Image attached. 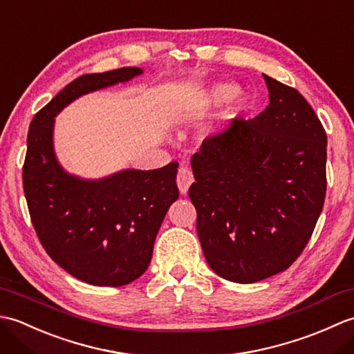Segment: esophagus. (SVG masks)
Masks as SVG:
<instances>
[{
    "label": "esophagus",
    "instance_id": "obj_1",
    "mask_svg": "<svg viewBox=\"0 0 354 354\" xmlns=\"http://www.w3.org/2000/svg\"><path fill=\"white\" fill-rule=\"evenodd\" d=\"M193 181H194L193 171L189 167H184V165H181V167L178 169V176H176V184H178L179 192L185 194L187 192H189Z\"/></svg>",
    "mask_w": 354,
    "mask_h": 354
}]
</instances>
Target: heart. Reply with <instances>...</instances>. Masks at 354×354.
<instances>
[{
	"label": "heart",
	"instance_id": "heart-1",
	"mask_svg": "<svg viewBox=\"0 0 354 354\" xmlns=\"http://www.w3.org/2000/svg\"><path fill=\"white\" fill-rule=\"evenodd\" d=\"M237 94V88L232 84H225V82H221V84H214L212 86H208L204 91H201L196 97V104L198 108L205 109L213 106V104H219L232 99Z\"/></svg>",
	"mask_w": 354,
	"mask_h": 354
}]
</instances>
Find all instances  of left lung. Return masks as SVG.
I'll return each mask as SVG.
<instances>
[{
  "label": "left lung",
  "instance_id": "1",
  "mask_svg": "<svg viewBox=\"0 0 354 354\" xmlns=\"http://www.w3.org/2000/svg\"><path fill=\"white\" fill-rule=\"evenodd\" d=\"M266 109L234 118L192 158L189 196L207 263L228 281L288 269L312 237L326 199L327 135L295 88L263 74Z\"/></svg>",
  "mask_w": 354,
  "mask_h": 354
}]
</instances>
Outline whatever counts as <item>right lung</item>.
I'll use <instances>...</instances> for the list:
<instances>
[{
    "instance_id": "1",
    "label": "right lung",
    "mask_w": 354,
    "mask_h": 354,
    "mask_svg": "<svg viewBox=\"0 0 354 354\" xmlns=\"http://www.w3.org/2000/svg\"><path fill=\"white\" fill-rule=\"evenodd\" d=\"M141 73L124 66L80 76L30 123L22 184L32 223L53 261L88 284L118 288L146 272L165 213L179 196L178 162L102 179L70 175L53 147L55 117L80 95Z\"/></svg>"
}]
</instances>
